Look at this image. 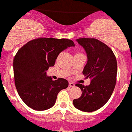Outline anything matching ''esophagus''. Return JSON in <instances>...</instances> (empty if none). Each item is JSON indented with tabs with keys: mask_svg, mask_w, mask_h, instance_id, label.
Returning <instances> with one entry per match:
<instances>
[{
	"mask_svg": "<svg viewBox=\"0 0 132 132\" xmlns=\"http://www.w3.org/2000/svg\"><path fill=\"white\" fill-rule=\"evenodd\" d=\"M69 87H74L75 84L72 82H69Z\"/></svg>",
	"mask_w": 132,
	"mask_h": 132,
	"instance_id": "obj_1",
	"label": "esophagus"
}]
</instances>
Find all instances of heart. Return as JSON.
<instances>
[{
  "label": "heart",
  "instance_id": "1",
  "mask_svg": "<svg viewBox=\"0 0 132 132\" xmlns=\"http://www.w3.org/2000/svg\"><path fill=\"white\" fill-rule=\"evenodd\" d=\"M77 54H78V53H77Z\"/></svg>",
  "mask_w": 132,
  "mask_h": 132
}]
</instances>
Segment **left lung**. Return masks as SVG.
<instances>
[{"label": "left lung", "instance_id": "8db88e82", "mask_svg": "<svg viewBox=\"0 0 132 132\" xmlns=\"http://www.w3.org/2000/svg\"><path fill=\"white\" fill-rule=\"evenodd\" d=\"M77 42L84 48L88 61L82 71L90 84H76L82 95L73 101V106L84 112H93L104 106L116 85L117 63L113 52L107 45L94 38H80Z\"/></svg>", "mask_w": 132, "mask_h": 132}]
</instances>
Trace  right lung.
<instances>
[{"label": "right lung", "instance_id": "right-lung-1", "mask_svg": "<svg viewBox=\"0 0 132 132\" xmlns=\"http://www.w3.org/2000/svg\"><path fill=\"white\" fill-rule=\"evenodd\" d=\"M67 39L40 37L32 39L18 50L13 67L17 91L25 104L35 110H45L54 105L58 93L68 87L64 78L52 80L46 70L54 66L61 52L74 46Z\"/></svg>", "mask_w": 132, "mask_h": 132}]
</instances>
